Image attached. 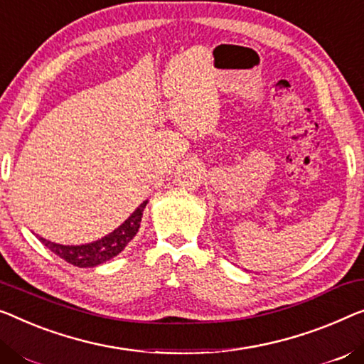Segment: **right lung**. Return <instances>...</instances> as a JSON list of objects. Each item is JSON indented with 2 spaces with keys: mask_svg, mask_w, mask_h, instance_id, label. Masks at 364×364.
I'll return each instance as SVG.
<instances>
[{
  "mask_svg": "<svg viewBox=\"0 0 364 364\" xmlns=\"http://www.w3.org/2000/svg\"><path fill=\"white\" fill-rule=\"evenodd\" d=\"M147 203L149 200H144V203L129 215V219L124 220L116 230H112L111 234H107L106 237H102L96 242L85 243V245H60V243L46 240V238L42 237H39V240L48 248V250L55 253L57 257H60L67 263L73 264V267H97V264L117 257V255L127 247V243L135 237V234H137L140 229V220H142L144 209Z\"/></svg>",
  "mask_w": 364,
  "mask_h": 364,
  "instance_id": "add662e5",
  "label": "right lung"
}]
</instances>
